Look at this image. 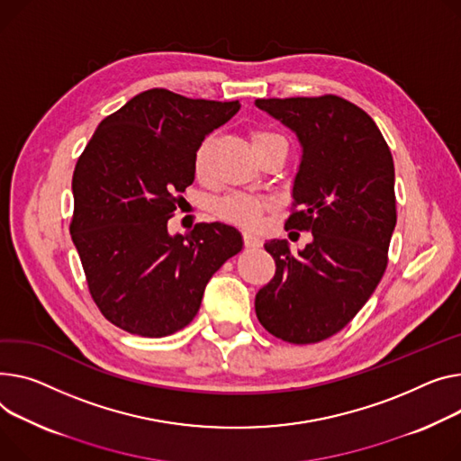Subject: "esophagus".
I'll return each mask as SVG.
<instances>
[{
	"mask_svg": "<svg viewBox=\"0 0 461 461\" xmlns=\"http://www.w3.org/2000/svg\"><path fill=\"white\" fill-rule=\"evenodd\" d=\"M242 239H244V247H247V249H254L256 250V249L263 247V240L256 233H252V231H244Z\"/></svg>",
	"mask_w": 461,
	"mask_h": 461,
	"instance_id": "esophagus-1",
	"label": "esophagus"
}]
</instances>
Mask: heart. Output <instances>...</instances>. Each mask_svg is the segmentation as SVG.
I'll list each match as a JSON object with an SVG mask.
<instances>
[{"label":"heart","mask_w":461,"mask_h":461,"mask_svg":"<svg viewBox=\"0 0 461 461\" xmlns=\"http://www.w3.org/2000/svg\"><path fill=\"white\" fill-rule=\"evenodd\" d=\"M270 139H278V135L268 133V131H256L252 133V144L254 148L270 140ZM212 146V135H207L196 148L194 151V172L196 176H203L207 170V159H209V151ZM268 207L267 200L254 198L249 194H230L222 198L217 203V214L222 221L244 226V228H254L261 222V217L265 209Z\"/></svg>","instance_id":"1"}]
</instances>
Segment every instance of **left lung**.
<instances>
[{
  "label": "left lung",
  "instance_id": "left-lung-1",
  "mask_svg": "<svg viewBox=\"0 0 461 461\" xmlns=\"http://www.w3.org/2000/svg\"><path fill=\"white\" fill-rule=\"evenodd\" d=\"M256 107L298 137V209L285 228L313 235L298 254L285 239L265 242L276 274L256 294V315L278 339L319 343L357 315L385 272L396 224L393 158L375 120L339 96L268 98Z\"/></svg>",
  "mask_w": 461,
  "mask_h": 461
}]
</instances>
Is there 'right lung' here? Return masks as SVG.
<instances>
[{
  "label": "right lung",
  "instance_id": "right-lung-1",
  "mask_svg": "<svg viewBox=\"0 0 461 461\" xmlns=\"http://www.w3.org/2000/svg\"><path fill=\"white\" fill-rule=\"evenodd\" d=\"M240 109L151 88L100 122L77 159L72 240L104 317L142 337H165L198 313L211 276L242 250L228 224L168 233L194 181V151Z\"/></svg>",
  "mask_w": 461,
  "mask_h": 461
}]
</instances>
